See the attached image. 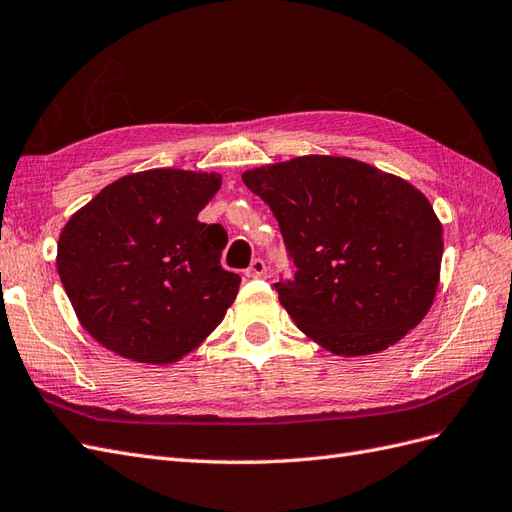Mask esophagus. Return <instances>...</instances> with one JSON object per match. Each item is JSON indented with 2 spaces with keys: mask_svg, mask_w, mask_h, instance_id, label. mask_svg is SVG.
I'll use <instances>...</instances> for the list:
<instances>
[{
  "mask_svg": "<svg viewBox=\"0 0 512 512\" xmlns=\"http://www.w3.org/2000/svg\"><path fill=\"white\" fill-rule=\"evenodd\" d=\"M268 274V266L264 259H253V264L246 268V277L248 279H264Z\"/></svg>",
  "mask_w": 512,
  "mask_h": 512,
  "instance_id": "34e87169",
  "label": "esophagus"
}]
</instances>
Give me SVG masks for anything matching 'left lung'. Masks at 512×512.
I'll list each match as a JSON object with an SVG mask.
<instances>
[{
  "label": "left lung",
  "mask_w": 512,
  "mask_h": 512,
  "mask_svg": "<svg viewBox=\"0 0 512 512\" xmlns=\"http://www.w3.org/2000/svg\"><path fill=\"white\" fill-rule=\"evenodd\" d=\"M242 181L279 220L296 274L274 287L313 342L342 357L374 355L424 320L443 229L409 181L333 155L253 168Z\"/></svg>",
  "instance_id": "obj_1"
}]
</instances>
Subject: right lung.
<instances>
[{
	"label": "right lung",
	"mask_w": 512,
	"mask_h": 512,
	"mask_svg": "<svg viewBox=\"0 0 512 512\" xmlns=\"http://www.w3.org/2000/svg\"><path fill=\"white\" fill-rule=\"evenodd\" d=\"M220 183L216 173L144 170L116 179L69 218L58 274L101 346L166 365L225 318L242 279L220 266L225 229L199 220Z\"/></svg>",
	"instance_id": "add662e5"
}]
</instances>
